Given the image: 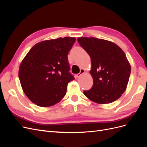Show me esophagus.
<instances>
[{"instance_id": "1", "label": "esophagus", "mask_w": 147, "mask_h": 147, "mask_svg": "<svg viewBox=\"0 0 147 147\" xmlns=\"http://www.w3.org/2000/svg\"><path fill=\"white\" fill-rule=\"evenodd\" d=\"M84 72H85V70H84V69H80V73L79 74H77V78H79L81 76V75H82L83 73H84Z\"/></svg>"}]
</instances>
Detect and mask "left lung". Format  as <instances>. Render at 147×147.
Wrapping results in <instances>:
<instances>
[{"instance_id":"left-lung-1","label":"left lung","mask_w":147,"mask_h":147,"mask_svg":"<svg viewBox=\"0 0 147 147\" xmlns=\"http://www.w3.org/2000/svg\"><path fill=\"white\" fill-rule=\"evenodd\" d=\"M78 42L91 60L93 85L83 93L98 104L117 100L126 90L131 65L124 51L116 44L94 37H80Z\"/></svg>"}]
</instances>
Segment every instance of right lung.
<instances>
[{
  "label": "right lung",
  "instance_id": "1",
  "mask_svg": "<svg viewBox=\"0 0 147 147\" xmlns=\"http://www.w3.org/2000/svg\"><path fill=\"white\" fill-rule=\"evenodd\" d=\"M74 37L58 38L39 42L30 49L20 66L22 88L36 105L47 107L59 102L66 94L70 74L68 53Z\"/></svg>",
  "mask_w": 147,
  "mask_h": 147
}]
</instances>
